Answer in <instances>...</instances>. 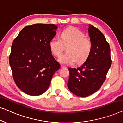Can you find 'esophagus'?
Returning a JSON list of instances; mask_svg holds the SVG:
<instances>
[{
    "instance_id": "esophagus-1",
    "label": "esophagus",
    "mask_w": 123,
    "mask_h": 123,
    "mask_svg": "<svg viewBox=\"0 0 123 123\" xmlns=\"http://www.w3.org/2000/svg\"><path fill=\"white\" fill-rule=\"evenodd\" d=\"M60 67H61V68H67L66 67L64 66V65H61V66H60Z\"/></svg>"
}]
</instances>
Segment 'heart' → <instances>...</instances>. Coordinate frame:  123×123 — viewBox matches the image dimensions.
Here are the masks:
<instances>
[{
	"label": "heart",
	"mask_w": 123,
	"mask_h": 123,
	"mask_svg": "<svg viewBox=\"0 0 123 123\" xmlns=\"http://www.w3.org/2000/svg\"><path fill=\"white\" fill-rule=\"evenodd\" d=\"M49 46L55 56H59L67 47V53L62 55L59 60L63 64H82L88 58L92 49L91 41L85 33L76 27L67 28L61 33V39L52 38Z\"/></svg>",
	"instance_id": "1"
}]
</instances>
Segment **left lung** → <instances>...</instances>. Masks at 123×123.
<instances>
[{"mask_svg": "<svg viewBox=\"0 0 123 123\" xmlns=\"http://www.w3.org/2000/svg\"><path fill=\"white\" fill-rule=\"evenodd\" d=\"M88 33L92 43L88 58L80 67L68 69L69 90L82 97L88 96L100 88L112 62L110 46L101 32L90 25Z\"/></svg>", "mask_w": 123, "mask_h": 123, "instance_id": "obj_1", "label": "left lung"}]
</instances>
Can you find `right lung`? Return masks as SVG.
Returning a JSON list of instances; mask_svg holds the SVG:
<instances>
[{
	"label": "right lung",
	"instance_id": "right-lung-1",
	"mask_svg": "<svg viewBox=\"0 0 123 123\" xmlns=\"http://www.w3.org/2000/svg\"><path fill=\"white\" fill-rule=\"evenodd\" d=\"M58 28L54 24L26 26L12 43L9 64L16 85L25 93L41 95L48 90L60 65L52 55L49 43Z\"/></svg>",
	"mask_w": 123,
	"mask_h": 123
}]
</instances>
